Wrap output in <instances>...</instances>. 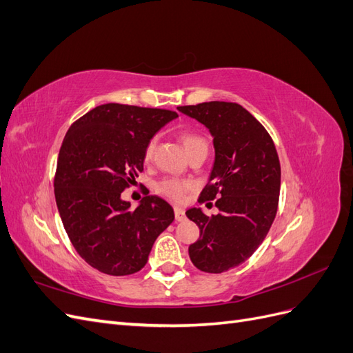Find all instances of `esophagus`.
Returning <instances> with one entry per match:
<instances>
[{"instance_id":"1","label":"esophagus","mask_w":353,"mask_h":353,"mask_svg":"<svg viewBox=\"0 0 353 353\" xmlns=\"http://www.w3.org/2000/svg\"><path fill=\"white\" fill-rule=\"evenodd\" d=\"M174 212H175V219L176 221H184L185 219V210L184 208H179V206H175L174 208Z\"/></svg>"}]
</instances>
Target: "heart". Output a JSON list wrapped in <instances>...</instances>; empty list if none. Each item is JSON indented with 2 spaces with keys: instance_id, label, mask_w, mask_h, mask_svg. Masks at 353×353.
I'll use <instances>...</instances> for the list:
<instances>
[{
  "instance_id": "1",
  "label": "heart",
  "mask_w": 353,
  "mask_h": 353,
  "mask_svg": "<svg viewBox=\"0 0 353 353\" xmlns=\"http://www.w3.org/2000/svg\"><path fill=\"white\" fill-rule=\"evenodd\" d=\"M179 140H181V143H183L184 150L187 152L188 156L196 153V152H206L208 153V141L200 134H197L194 131L181 132ZM153 153H154V140L148 141V144L145 145L144 159L147 160V162L153 157ZM190 187H191V183H188V181L166 178V179L160 181V183L156 185V190L159 191L160 194H163L169 199L181 200Z\"/></svg>"
}]
</instances>
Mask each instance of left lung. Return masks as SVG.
I'll return each mask as SVG.
<instances>
[{"label": "left lung", "mask_w": 353, "mask_h": 353, "mask_svg": "<svg viewBox=\"0 0 353 353\" xmlns=\"http://www.w3.org/2000/svg\"><path fill=\"white\" fill-rule=\"evenodd\" d=\"M178 110L205 125L213 138L215 160L199 201L218 197L219 213L206 216L191 208L185 215L200 228V239L188 248L191 262L203 272L221 274L248 261L272 225L281 187L279 154L265 128L237 103Z\"/></svg>", "instance_id": "left-lung-1"}]
</instances>
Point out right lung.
<instances>
[{"label":"right lung","instance_id":"add662e5","mask_svg":"<svg viewBox=\"0 0 353 353\" xmlns=\"http://www.w3.org/2000/svg\"><path fill=\"white\" fill-rule=\"evenodd\" d=\"M178 114L108 103L74 122L60 147L54 194L60 218L81 258L109 275L144 268L156 239L175 215L168 201L145 196L135 209L122 199L143 170L154 134Z\"/></svg>","mask_w":353,"mask_h":353}]
</instances>
